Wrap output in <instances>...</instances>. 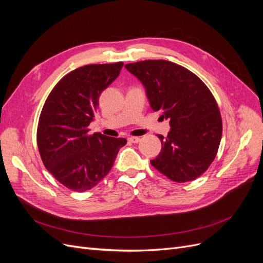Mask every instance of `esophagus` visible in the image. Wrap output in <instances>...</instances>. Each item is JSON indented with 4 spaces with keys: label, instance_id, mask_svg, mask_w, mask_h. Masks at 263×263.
<instances>
[{
    "label": "esophagus",
    "instance_id": "34e87169",
    "mask_svg": "<svg viewBox=\"0 0 263 263\" xmlns=\"http://www.w3.org/2000/svg\"><path fill=\"white\" fill-rule=\"evenodd\" d=\"M128 140H129L130 142H134V144H137V142L140 141V138H139V137H129Z\"/></svg>",
    "mask_w": 263,
    "mask_h": 263
}]
</instances>
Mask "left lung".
Wrapping results in <instances>:
<instances>
[{
    "mask_svg": "<svg viewBox=\"0 0 263 263\" xmlns=\"http://www.w3.org/2000/svg\"><path fill=\"white\" fill-rule=\"evenodd\" d=\"M125 68L146 87L151 108L170 121L168 136H158L162 147L151 165L174 182L197 179L214 161L221 139V116L212 92L171 61L144 60Z\"/></svg>",
    "mask_w": 263,
    "mask_h": 263,
    "instance_id": "8db88e82",
    "label": "left lung"
}]
</instances>
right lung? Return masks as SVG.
Wrapping results in <instances>:
<instances>
[{
  "mask_svg": "<svg viewBox=\"0 0 263 263\" xmlns=\"http://www.w3.org/2000/svg\"><path fill=\"white\" fill-rule=\"evenodd\" d=\"M123 66L119 61L71 71L54 85L43 106L37 127L39 155L53 178L76 192L91 190L104 179L127 142L89 133L102 91Z\"/></svg>",
  "mask_w": 263,
  "mask_h": 263,
  "instance_id": "right-lung-1",
  "label": "right lung"
}]
</instances>
